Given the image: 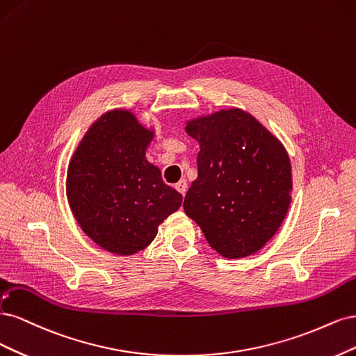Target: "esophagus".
<instances>
[{"label":"esophagus","mask_w":356,"mask_h":356,"mask_svg":"<svg viewBox=\"0 0 356 356\" xmlns=\"http://www.w3.org/2000/svg\"><path fill=\"white\" fill-rule=\"evenodd\" d=\"M175 188H176L181 195H185V193H186V189H188V183H186L185 179H181V180H179V181L176 183Z\"/></svg>","instance_id":"obj_1"}]
</instances>
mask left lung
<instances>
[{
  "mask_svg": "<svg viewBox=\"0 0 356 356\" xmlns=\"http://www.w3.org/2000/svg\"><path fill=\"white\" fill-rule=\"evenodd\" d=\"M200 143L198 177L183 209L211 248L227 259L256 253L277 234L291 202V165L284 146L236 108L191 120Z\"/></svg>",
  "mask_w": 356,
  "mask_h": 356,
  "instance_id": "left-lung-1",
  "label": "left lung"
}]
</instances>
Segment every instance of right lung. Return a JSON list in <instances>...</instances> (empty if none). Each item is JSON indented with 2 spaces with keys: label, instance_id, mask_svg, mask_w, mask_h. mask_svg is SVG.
Wrapping results in <instances>:
<instances>
[{
  "label": "right lung",
  "instance_id": "right-lung-1",
  "mask_svg": "<svg viewBox=\"0 0 356 356\" xmlns=\"http://www.w3.org/2000/svg\"><path fill=\"white\" fill-rule=\"evenodd\" d=\"M152 137L130 111H109L88 129L67 167L66 195L75 219L109 253L145 250L181 205V195L145 156Z\"/></svg>",
  "mask_w": 356,
  "mask_h": 356
}]
</instances>
